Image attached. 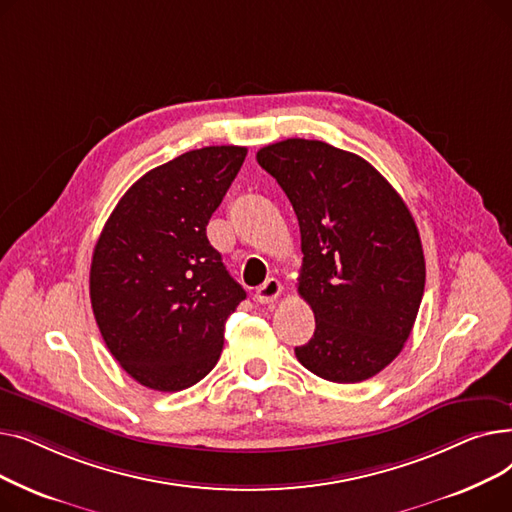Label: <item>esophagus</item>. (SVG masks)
Segmentation results:
<instances>
[{"label": "esophagus", "mask_w": 512, "mask_h": 512, "mask_svg": "<svg viewBox=\"0 0 512 512\" xmlns=\"http://www.w3.org/2000/svg\"><path fill=\"white\" fill-rule=\"evenodd\" d=\"M280 294H282V284H280V280L267 278V280L255 290V299H257V303L267 305V303H274V301L280 297Z\"/></svg>", "instance_id": "obj_1"}]
</instances>
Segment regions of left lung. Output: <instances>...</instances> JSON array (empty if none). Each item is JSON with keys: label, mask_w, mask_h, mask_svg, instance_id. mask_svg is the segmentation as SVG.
<instances>
[{"label": "left lung", "mask_w": 512, "mask_h": 512, "mask_svg": "<svg viewBox=\"0 0 512 512\" xmlns=\"http://www.w3.org/2000/svg\"><path fill=\"white\" fill-rule=\"evenodd\" d=\"M257 161L301 228L299 294L315 332L294 355L328 382L373 378L411 336L425 288L409 207L369 161L324 141L286 139L259 149Z\"/></svg>", "instance_id": "1"}]
</instances>
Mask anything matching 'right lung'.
Returning <instances> with one entry per match:
<instances>
[{
  "instance_id": "add662e5",
  "label": "right lung",
  "mask_w": 512,
  "mask_h": 512,
  "mask_svg": "<svg viewBox=\"0 0 512 512\" xmlns=\"http://www.w3.org/2000/svg\"><path fill=\"white\" fill-rule=\"evenodd\" d=\"M245 157L247 147H203L153 168L99 234L95 321L122 369L151 390L203 380L222 355L226 319L247 297L205 232Z\"/></svg>"
}]
</instances>
